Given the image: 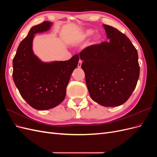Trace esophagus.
<instances>
[{"mask_svg":"<svg viewBox=\"0 0 157 157\" xmlns=\"http://www.w3.org/2000/svg\"><path fill=\"white\" fill-rule=\"evenodd\" d=\"M81 65H82V61L81 60H79V61H78V67H81Z\"/></svg>","mask_w":157,"mask_h":157,"instance_id":"1","label":"esophagus"}]
</instances>
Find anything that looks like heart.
I'll list each match as a JSON object with an SVG mask.
<instances>
[{
	"label": "heart",
	"mask_w": 157,
	"mask_h": 157,
	"mask_svg": "<svg viewBox=\"0 0 157 157\" xmlns=\"http://www.w3.org/2000/svg\"><path fill=\"white\" fill-rule=\"evenodd\" d=\"M94 32H95V31L94 29H89L86 30L85 31H84L82 33V34H80V35L78 36V38L77 39V42H80V41H82L85 39H88V38L94 35ZM100 39H101V36L99 35H96L94 37L95 40H99Z\"/></svg>",
	"instance_id": "heart-1"
}]
</instances>
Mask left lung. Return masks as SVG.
<instances>
[{
    "instance_id": "obj_1",
    "label": "left lung",
    "mask_w": 157,
    "mask_h": 157,
    "mask_svg": "<svg viewBox=\"0 0 157 157\" xmlns=\"http://www.w3.org/2000/svg\"><path fill=\"white\" fill-rule=\"evenodd\" d=\"M107 42L88 46L79 54L90 96L104 107L122 105L140 77L138 55L130 39L118 29L103 25Z\"/></svg>"
}]
</instances>
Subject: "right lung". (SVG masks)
Returning <instances> with one entry per match:
<instances>
[{"label": "right lung", "instance_id": "right-lung-1", "mask_svg": "<svg viewBox=\"0 0 157 157\" xmlns=\"http://www.w3.org/2000/svg\"><path fill=\"white\" fill-rule=\"evenodd\" d=\"M52 24L45 21L32 27L13 59L14 83L26 102L40 111L54 108L63 101L71 75L79 60L76 54L67 61L44 62L34 54L35 35L48 31Z\"/></svg>", "mask_w": 157, "mask_h": 157}]
</instances>
